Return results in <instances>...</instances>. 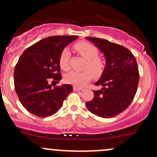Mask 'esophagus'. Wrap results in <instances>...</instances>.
Here are the masks:
<instances>
[{"label": "esophagus", "mask_w": 157, "mask_h": 157, "mask_svg": "<svg viewBox=\"0 0 157 157\" xmlns=\"http://www.w3.org/2000/svg\"><path fill=\"white\" fill-rule=\"evenodd\" d=\"M73 89H74V91H75V92H77V91H82V90H83V89H81V88H79V87H77V86H74Z\"/></svg>", "instance_id": "1"}]
</instances>
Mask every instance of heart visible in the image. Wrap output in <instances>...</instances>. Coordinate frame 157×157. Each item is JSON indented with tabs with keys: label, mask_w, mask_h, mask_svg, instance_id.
Here are the masks:
<instances>
[{
	"label": "heart",
	"mask_w": 157,
	"mask_h": 157,
	"mask_svg": "<svg viewBox=\"0 0 157 157\" xmlns=\"http://www.w3.org/2000/svg\"><path fill=\"white\" fill-rule=\"evenodd\" d=\"M75 49L77 53L86 59L83 71H71L65 76V80L70 84L82 86L92 79V75L99 77L104 69V61L98 56V48L87 42H80L75 44ZM71 53L68 48H65L59 56V65L63 70H68Z\"/></svg>",
	"instance_id": "1"
}]
</instances>
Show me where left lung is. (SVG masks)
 Returning a JSON list of instances; mask_svg holds the SVG:
<instances>
[{
  "label": "left lung",
  "instance_id": "1",
  "mask_svg": "<svg viewBox=\"0 0 157 157\" xmlns=\"http://www.w3.org/2000/svg\"><path fill=\"white\" fill-rule=\"evenodd\" d=\"M86 39L104 53L106 59L101 78L94 82L103 88L94 91V98L86 105L97 116L113 118L124 111L135 97L139 80L136 60L131 51L120 44L98 38Z\"/></svg>",
  "mask_w": 157,
  "mask_h": 157
}]
</instances>
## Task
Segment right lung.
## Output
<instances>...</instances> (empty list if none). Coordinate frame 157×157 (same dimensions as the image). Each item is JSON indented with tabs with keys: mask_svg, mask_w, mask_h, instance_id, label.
<instances>
[{
	"mask_svg": "<svg viewBox=\"0 0 157 157\" xmlns=\"http://www.w3.org/2000/svg\"><path fill=\"white\" fill-rule=\"evenodd\" d=\"M78 39L77 36H54L43 39L24 51L15 65L14 85L24 107L38 117L53 115L62 107L73 87L70 84L53 87L59 82V56L63 49Z\"/></svg>",
	"mask_w": 157,
	"mask_h": 157,
	"instance_id": "1",
	"label": "right lung"
}]
</instances>
